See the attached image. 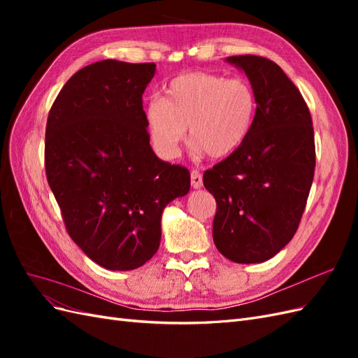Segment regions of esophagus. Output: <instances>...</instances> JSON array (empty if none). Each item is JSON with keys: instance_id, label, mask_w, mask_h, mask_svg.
Listing matches in <instances>:
<instances>
[{"instance_id": "34e87169", "label": "esophagus", "mask_w": 358, "mask_h": 358, "mask_svg": "<svg viewBox=\"0 0 358 358\" xmlns=\"http://www.w3.org/2000/svg\"><path fill=\"white\" fill-rule=\"evenodd\" d=\"M191 187L196 189L203 187V178H201V173L199 170H191Z\"/></svg>"}]
</instances>
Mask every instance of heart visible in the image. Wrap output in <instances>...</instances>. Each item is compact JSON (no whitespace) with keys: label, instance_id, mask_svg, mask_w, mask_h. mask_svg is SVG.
Segmentation results:
<instances>
[{"label":"heart","instance_id":"b5f03b06","mask_svg":"<svg viewBox=\"0 0 358 358\" xmlns=\"http://www.w3.org/2000/svg\"><path fill=\"white\" fill-rule=\"evenodd\" d=\"M257 95L246 79L194 71L171 79L162 99L154 96L145 107V122L157 152L175 158L187 138L197 152L225 158L251 133Z\"/></svg>","mask_w":358,"mask_h":358}]
</instances>
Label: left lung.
Returning <instances> with one entry per match:
<instances>
[{"label":"left lung","mask_w":358,"mask_h":358,"mask_svg":"<svg viewBox=\"0 0 358 358\" xmlns=\"http://www.w3.org/2000/svg\"><path fill=\"white\" fill-rule=\"evenodd\" d=\"M227 61L242 69L257 95L251 133L203 175L216 200L213 242L234 263H263L296 234L315 171L312 117L297 86L263 57Z\"/></svg>","instance_id":"obj_1"}]
</instances>
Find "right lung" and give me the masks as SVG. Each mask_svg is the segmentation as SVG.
Wrapping results in <instances>:
<instances>
[{"label": "right lung", "mask_w": 358, "mask_h": 358, "mask_svg": "<svg viewBox=\"0 0 358 358\" xmlns=\"http://www.w3.org/2000/svg\"><path fill=\"white\" fill-rule=\"evenodd\" d=\"M154 74V62H94L71 76L48 116L46 176L67 233L109 270L149 262L162 210L189 191L188 169L149 145L142 95Z\"/></svg>", "instance_id": "right-lung-1"}]
</instances>
